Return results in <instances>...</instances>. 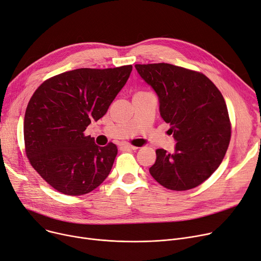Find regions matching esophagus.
Masks as SVG:
<instances>
[{
	"mask_svg": "<svg viewBox=\"0 0 261 261\" xmlns=\"http://www.w3.org/2000/svg\"><path fill=\"white\" fill-rule=\"evenodd\" d=\"M120 147L121 148H123V150H133V151H135V150H137V146H134V145H130V144H128V143H122L121 145H120Z\"/></svg>",
	"mask_w": 261,
	"mask_h": 261,
	"instance_id": "esophagus-1",
	"label": "esophagus"
}]
</instances>
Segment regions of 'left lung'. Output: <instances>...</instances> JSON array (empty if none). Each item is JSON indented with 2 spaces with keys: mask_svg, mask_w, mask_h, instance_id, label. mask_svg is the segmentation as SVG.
Returning <instances> with one entry per match:
<instances>
[{
  "mask_svg": "<svg viewBox=\"0 0 261 261\" xmlns=\"http://www.w3.org/2000/svg\"><path fill=\"white\" fill-rule=\"evenodd\" d=\"M135 68L156 92L160 116L176 141L172 154L158 148L150 174L168 189H192L213 174L227 151L230 123L224 97L202 73L164 63Z\"/></svg>",
  "mask_w": 261,
  "mask_h": 261,
  "instance_id": "left-lung-1",
  "label": "left lung"
}]
</instances>
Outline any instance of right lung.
Masks as SVG:
<instances>
[{
    "label": "right lung",
    "instance_id": "1",
    "mask_svg": "<svg viewBox=\"0 0 261 261\" xmlns=\"http://www.w3.org/2000/svg\"><path fill=\"white\" fill-rule=\"evenodd\" d=\"M132 70L129 65L68 71L45 81L31 97L23 124L27 156L57 191L89 193L109 175L116 144L98 146L84 132L107 113Z\"/></svg>",
    "mask_w": 261,
    "mask_h": 261
}]
</instances>
